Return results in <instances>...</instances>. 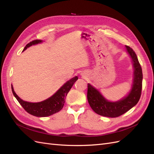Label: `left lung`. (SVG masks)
Instances as JSON below:
<instances>
[{
    "mask_svg": "<svg viewBox=\"0 0 154 154\" xmlns=\"http://www.w3.org/2000/svg\"><path fill=\"white\" fill-rule=\"evenodd\" d=\"M126 48L132 59L135 69L133 87L128 96L119 101L109 102L93 86L88 85V101L91 109L100 116L108 117L120 116L137 104L141 95L142 68L135 51L128 46H126Z\"/></svg>",
    "mask_w": 154,
    "mask_h": 154,
    "instance_id": "left-lung-1",
    "label": "left lung"
}]
</instances>
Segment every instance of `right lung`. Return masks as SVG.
I'll return each instance as SVG.
<instances>
[{"mask_svg": "<svg viewBox=\"0 0 154 154\" xmlns=\"http://www.w3.org/2000/svg\"><path fill=\"white\" fill-rule=\"evenodd\" d=\"M41 42V40H38V39L32 41V42L26 45L23 51H24L26 48L29 47L30 46ZM77 79V77L72 78V79L66 82L51 97L40 103H33L24 101V100L20 99L18 95L15 94L12 86L11 90L13 94L17 100H18L20 104L28 113L36 117H48L62 109L65 103V99L68 93Z\"/></svg>", "mask_w": 154, "mask_h": 154, "instance_id": "add662e5", "label": "right lung"}]
</instances>
